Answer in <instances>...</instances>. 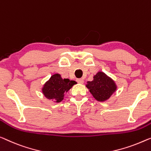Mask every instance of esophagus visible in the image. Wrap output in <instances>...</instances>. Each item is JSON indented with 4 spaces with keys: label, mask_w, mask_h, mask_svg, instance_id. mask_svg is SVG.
Listing matches in <instances>:
<instances>
[{
    "label": "esophagus",
    "mask_w": 151,
    "mask_h": 151,
    "mask_svg": "<svg viewBox=\"0 0 151 151\" xmlns=\"http://www.w3.org/2000/svg\"><path fill=\"white\" fill-rule=\"evenodd\" d=\"M76 81H77L78 83H80V84H83V83H84V81L82 78H77L76 79Z\"/></svg>",
    "instance_id": "34e87169"
}]
</instances>
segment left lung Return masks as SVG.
<instances>
[{
  "label": "left lung",
  "instance_id": "1",
  "mask_svg": "<svg viewBox=\"0 0 151 151\" xmlns=\"http://www.w3.org/2000/svg\"><path fill=\"white\" fill-rule=\"evenodd\" d=\"M86 87L93 97L98 102H104L109 100L117 89L114 81L102 71L98 72L93 76V81H87Z\"/></svg>",
  "mask_w": 151,
  "mask_h": 151
}]
</instances>
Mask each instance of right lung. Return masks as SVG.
Returning a JSON list of instances; mask_svg holds the SVG:
<instances>
[{
    "label": "right lung",
    "instance_id": "1",
    "mask_svg": "<svg viewBox=\"0 0 151 151\" xmlns=\"http://www.w3.org/2000/svg\"><path fill=\"white\" fill-rule=\"evenodd\" d=\"M76 83L75 81L68 78H62L60 74H54L43 85L42 94L49 100L59 103L64 100V94Z\"/></svg>",
    "mask_w": 151,
    "mask_h": 151
}]
</instances>
